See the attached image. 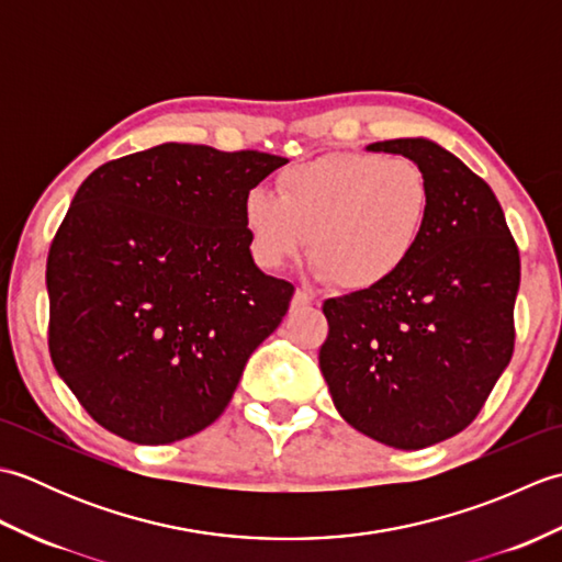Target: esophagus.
Masks as SVG:
<instances>
[{"label": "esophagus", "instance_id": "obj_1", "mask_svg": "<svg viewBox=\"0 0 562 562\" xmlns=\"http://www.w3.org/2000/svg\"><path fill=\"white\" fill-rule=\"evenodd\" d=\"M312 296H308L304 290H296L294 292V296H292V308L296 312V308H306V306H312Z\"/></svg>", "mask_w": 562, "mask_h": 562}]
</instances>
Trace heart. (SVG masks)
<instances>
[{"label":"heart","mask_w":562,"mask_h":562,"mask_svg":"<svg viewBox=\"0 0 562 562\" xmlns=\"http://www.w3.org/2000/svg\"><path fill=\"white\" fill-rule=\"evenodd\" d=\"M432 217V183L420 164L372 151L328 154L248 190L241 220L266 270L300 260L312 241L314 272L340 288H384L420 248Z\"/></svg>","instance_id":"b5f03b06"}]
</instances>
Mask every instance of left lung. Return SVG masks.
<instances>
[{
  "label": "left lung",
  "mask_w": 562,
  "mask_h": 562,
  "mask_svg": "<svg viewBox=\"0 0 562 562\" xmlns=\"http://www.w3.org/2000/svg\"><path fill=\"white\" fill-rule=\"evenodd\" d=\"M432 183V217L384 288L326 300L318 364L338 413L362 435L423 449L473 423L515 350L519 248L481 176L425 137L374 142Z\"/></svg>",
  "instance_id": "left-lung-1"
}]
</instances>
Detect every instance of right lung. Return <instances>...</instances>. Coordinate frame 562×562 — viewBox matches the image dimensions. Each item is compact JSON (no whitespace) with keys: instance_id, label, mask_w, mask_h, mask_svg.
I'll return each instance as SVG.
<instances>
[{"instance_id":"right-lung-1","label":"right lung","mask_w":562,"mask_h":562,"mask_svg":"<svg viewBox=\"0 0 562 562\" xmlns=\"http://www.w3.org/2000/svg\"><path fill=\"white\" fill-rule=\"evenodd\" d=\"M284 164L166 142L79 186L47 254V345L109 432L171 445L229 405L294 294L256 266L241 220L244 195Z\"/></svg>"}]
</instances>
